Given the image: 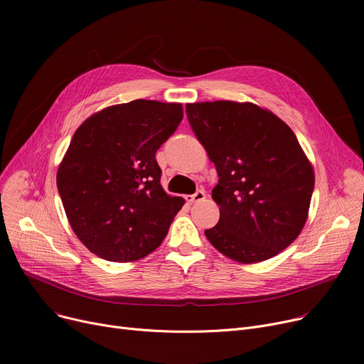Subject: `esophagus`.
<instances>
[{
    "instance_id": "obj_1",
    "label": "esophagus",
    "mask_w": 364,
    "mask_h": 364,
    "mask_svg": "<svg viewBox=\"0 0 364 364\" xmlns=\"http://www.w3.org/2000/svg\"><path fill=\"white\" fill-rule=\"evenodd\" d=\"M205 192L203 190H198V192L195 193V195H190V196H186V200L188 202V203H195V202H200V200H203L205 199Z\"/></svg>"
}]
</instances>
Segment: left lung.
Here are the masks:
<instances>
[{
  "label": "left lung",
  "instance_id": "1",
  "mask_svg": "<svg viewBox=\"0 0 364 364\" xmlns=\"http://www.w3.org/2000/svg\"><path fill=\"white\" fill-rule=\"evenodd\" d=\"M187 119L217 168L220 221L205 230L237 262L286 250L309 217L314 171L294 131L270 110L228 100L190 103Z\"/></svg>",
  "mask_w": 364,
  "mask_h": 364
}]
</instances>
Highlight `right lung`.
Instances as JSON below:
<instances>
[{"instance_id":"obj_1","label":"right lung","mask_w":364,"mask_h":364,"mask_svg":"<svg viewBox=\"0 0 364 364\" xmlns=\"http://www.w3.org/2000/svg\"><path fill=\"white\" fill-rule=\"evenodd\" d=\"M181 119L180 103L140 99L94 113L75 131L57 188L72 230L92 254L136 261L165 239L184 199L162 188L156 150Z\"/></svg>"}]
</instances>
